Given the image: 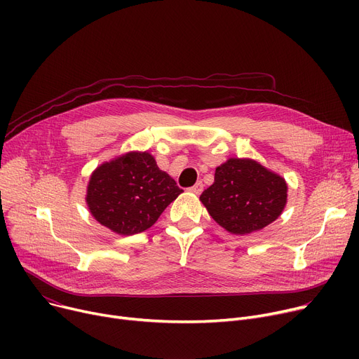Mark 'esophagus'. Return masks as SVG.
Listing matches in <instances>:
<instances>
[{"label": "esophagus", "instance_id": "esophagus-1", "mask_svg": "<svg viewBox=\"0 0 359 359\" xmlns=\"http://www.w3.org/2000/svg\"><path fill=\"white\" fill-rule=\"evenodd\" d=\"M189 191L194 192V194H196V195H199V194L203 191V183H202V182H196L192 187H189Z\"/></svg>", "mask_w": 359, "mask_h": 359}]
</instances>
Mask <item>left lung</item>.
Instances as JSON below:
<instances>
[{"label": "left lung", "instance_id": "left-lung-1", "mask_svg": "<svg viewBox=\"0 0 359 359\" xmlns=\"http://www.w3.org/2000/svg\"><path fill=\"white\" fill-rule=\"evenodd\" d=\"M287 183L259 163L230 158L201 195L210 215L233 234H249L273 222L287 203Z\"/></svg>", "mask_w": 359, "mask_h": 359}]
</instances>
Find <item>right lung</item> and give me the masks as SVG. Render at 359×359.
<instances>
[{"instance_id":"1","label":"right lung","mask_w":359,"mask_h":359,"mask_svg":"<svg viewBox=\"0 0 359 359\" xmlns=\"http://www.w3.org/2000/svg\"><path fill=\"white\" fill-rule=\"evenodd\" d=\"M183 191L148 153H128L94 170L87 187L91 215L122 236L145 231Z\"/></svg>"}]
</instances>
